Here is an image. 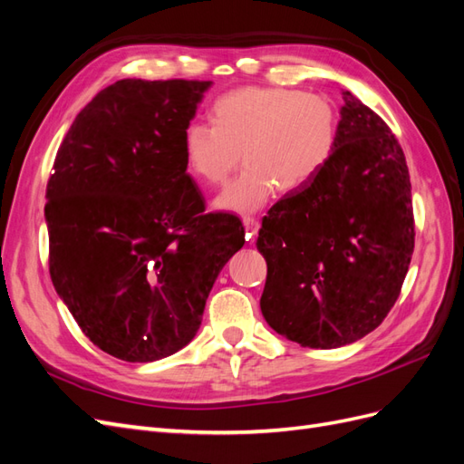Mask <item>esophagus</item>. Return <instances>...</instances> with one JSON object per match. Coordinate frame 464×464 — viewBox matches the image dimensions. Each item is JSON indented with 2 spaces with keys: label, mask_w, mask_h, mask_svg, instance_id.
<instances>
[{
  "label": "esophagus",
  "mask_w": 464,
  "mask_h": 464,
  "mask_svg": "<svg viewBox=\"0 0 464 464\" xmlns=\"http://www.w3.org/2000/svg\"><path fill=\"white\" fill-rule=\"evenodd\" d=\"M244 227H246V237L249 242H254L261 228V222L256 217H244Z\"/></svg>",
  "instance_id": "esophagus-1"
}]
</instances>
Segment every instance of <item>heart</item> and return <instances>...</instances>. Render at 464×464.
Returning a JSON list of instances; mask_svg holds the SVG:
<instances>
[{
	"mask_svg": "<svg viewBox=\"0 0 464 464\" xmlns=\"http://www.w3.org/2000/svg\"><path fill=\"white\" fill-rule=\"evenodd\" d=\"M210 125L191 123L181 154L203 186H220L242 154L244 172L227 186L215 207L247 215L275 191L298 193L325 170L339 141V120L327 98L285 87H242L208 108Z\"/></svg>",
	"mask_w": 464,
	"mask_h": 464,
	"instance_id": "heart-1",
	"label": "heart"
}]
</instances>
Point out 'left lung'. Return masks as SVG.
Instances as JSON below:
<instances>
[{
    "label": "left lung",
    "mask_w": 464,
    "mask_h": 464,
    "mask_svg": "<svg viewBox=\"0 0 464 464\" xmlns=\"http://www.w3.org/2000/svg\"><path fill=\"white\" fill-rule=\"evenodd\" d=\"M339 141L312 186L263 218L265 321L288 341L339 348L382 325L414 251L411 176L389 125L344 91Z\"/></svg>",
    "instance_id": "8db88e82"
}]
</instances>
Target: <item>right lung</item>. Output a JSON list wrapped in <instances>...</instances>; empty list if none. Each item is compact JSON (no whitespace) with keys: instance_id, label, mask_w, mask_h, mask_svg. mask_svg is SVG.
<instances>
[{"instance_id":"1","label":"right lung","mask_w":464,"mask_h":464,"mask_svg":"<svg viewBox=\"0 0 464 464\" xmlns=\"http://www.w3.org/2000/svg\"><path fill=\"white\" fill-rule=\"evenodd\" d=\"M208 87L116 81L79 111L55 154L44 207L53 288L91 343L125 362L184 348L246 242L240 218L207 213L181 154Z\"/></svg>"}]
</instances>
